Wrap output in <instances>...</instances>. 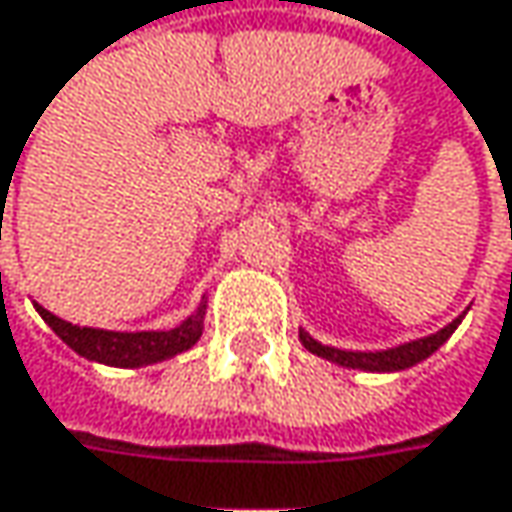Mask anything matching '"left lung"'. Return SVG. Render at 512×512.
Returning <instances> with one entry per match:
<instances>
[{
  "label": "left lung",
  "mask_w": 512,
  "mask_h": 512,
  "mask_svg": "<svg viewBox=\"0 0 512 512\" xmlns=\"http://www.w3.org/2000/svg\"><path fill=\"white\" fill-rule=\"evenodd\" d=\"M466 316V313H463ZM457 316L451 325H445L442 331L431 334V337H422V340H413V343H404V346H395V349L387 351H343V349H331V346H322L316 343L307 331H299V340L302 346L310 354L316 357H325L337 366H346V369H360V372H401V369H410L416 363H422L425 357H431L434 351L440 349L442 343L454 334V328L460 325Z\"/></svg>",
  "instance_id": "obj_1"
}]
</instances>
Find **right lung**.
<instances>
[{"mask_svg":"<svg viewBox=\"0 0 512 512\" xmlns=\"http://www.w3.org/2000/svg\"><path fill=\"white\" fill-rule=\"evenodd\" d=\"M37 313L43 316V322L87 360L105 363V366H122V369H137V366H149V363H161L169 360L181 351L193 349L202 337L205 328V310L208 299L172 331H102V328H78L72 322L58 319L55 313H49L46 307L34 304Z\"/></svg>","mask_w":512,"mask_h":512,"instance_id":"1","label":"right lung"}]
</instances>
